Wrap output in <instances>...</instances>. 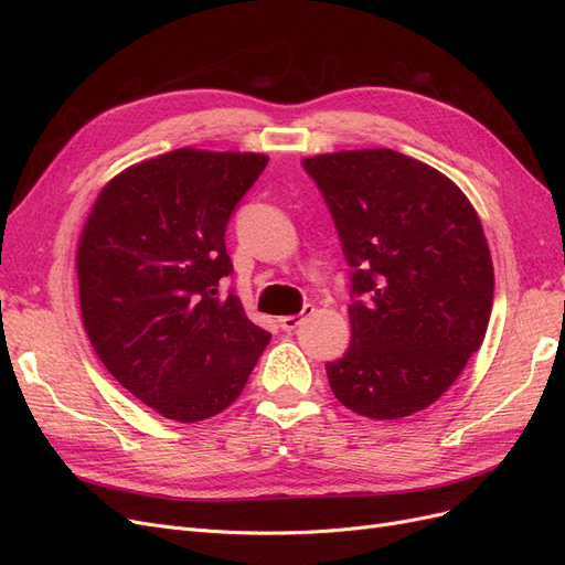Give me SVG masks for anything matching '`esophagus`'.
<instances>
[{
	"label": "esophagus",
	"mask_w": 565,
	"mask_h": 565,
	"mask_svg": "<svg viewBox=\"0 0 565 565\" xmlns=\"http://www.w3.org/2000/svg\"><path fill=\"white\" fill-rule=\"evenodd\" d=\"M313 311H316L313 306H311V303H306L303 309H301V313H295V316H285V318H280V328H282L285 332H295V330L299 328V324H301L306 318H309Z\"/></svg>",
	"instance_id": "obj_1"
}]
</instances>
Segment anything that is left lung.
<instances>
[{
    "label": "left lung",
    "mask_w": 565,
    "mask_h": 565,
    "mask_svg": "<svg viewBox=\"0 0 565 565\" xmlns=\"http://www.w3.org/2000/svg\"><path fill=\"white\" fill-rule=\"evenodd\" d=\"M351 270L339 403L401 419L436 403L483 344L494 273L481 218L438 169L391 148L306 158Z\"/></svg>",
    "instance_id": "obj_1"
}]
</instances>
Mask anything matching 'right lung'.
I'll return each mask as SVG.
<instances>
[{"mask_svg":"<svg viewBox=\"0 0 565 565\" xmlns=\"http://www.w3.org/2000/svg\"><path fill=\"white\" fill-rule=\"evenodd\" d=\"M256 152L179 148L98 193L77 247L79 309L100 363L162 417L191 424L241 396L270 334L218 282L226 226L264 172Z\"/></svg>","mask_w":565,"mask_h":565,"instance_id":"1","label":"right lung"}]
</instances>
